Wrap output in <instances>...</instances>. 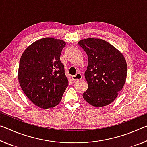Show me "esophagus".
Masks as SVG:
<instances>
[{
	"label": "esophagus",
	"instance_id": "34e87169",
	"mask_svg": "<svg viewBox=\"0 0 147 147\" xmlns=\"http://www.w3.org/2000/svg\"><path fill=\"white\" fill-rule=\"evenodd\" d=\"M81 78H82V75L80 73H77L75 75L72 76V80H73L74 81L80 80Z\"/></svg>",
	"mask_w": 147,
	"mask_h": 147
}]
</instances>
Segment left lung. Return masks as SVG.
<instances>
[{"mask_svg":"<svg viewBox=\"0 0 147 147\" xmlns=\"http://www.w3.org/2000/svg\"><path fill=\"white\" fill-rule=\"evenodd\" d=\"M78 44L88 58L84 74L88 87L82 95L83 98L97 107L111 103L126 80L127 64L124 55L102 39L89 38Z\"/></svg>","mask_w":147,"mask_h":147,"instance_id":"left-lung-1","label":"left lung"}]
</instances>
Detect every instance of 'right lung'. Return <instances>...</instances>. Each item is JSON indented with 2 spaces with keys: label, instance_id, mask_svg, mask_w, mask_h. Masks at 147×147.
<instances>
[{
  "label": "right lung",
  "instance_id": "obj_1",
  "mask_svg": "<svg viewBox=\"0 0 147 147\" xmlns=\"http://www.w3.org/2000/svg\"><path fill=\"white\" fill-rule=\"evenodd\" d=\"M65 45L62 40L42 38L28 46L20 58V86L30 101L40 108L56 106L68 86L64 65L60 61Z\"/></svg>",
  "mask_w": 147,
  "mask_h": 147
}]
</instances>
